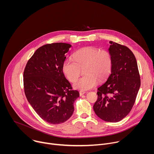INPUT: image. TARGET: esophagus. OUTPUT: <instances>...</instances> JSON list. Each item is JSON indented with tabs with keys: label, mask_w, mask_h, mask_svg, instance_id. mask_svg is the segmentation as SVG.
<instances>
[{
	"label": "esophagus",
	"mask_w": 154,
	"mask_h": 154,
	"mask_svg": "<svg viewBox=\"0 0 154 154\" xmlns=\"http://www.w3.org/2000/svg\"><path fill=\"white\" fill-rule=\"evenodd\" d=\"M86 93L85 92V91H80L79 92V94H80V96H83V94H85Z\"/></svg>",
	"instance_id": "esophagus-1"
}]
</instances>
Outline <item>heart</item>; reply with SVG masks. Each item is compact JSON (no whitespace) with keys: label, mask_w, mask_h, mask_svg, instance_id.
Masks as SVG:
<instances>
[{"label":"heart","mask_w":154,"mask_h":154,"mask_svg":"<svg viewBox=\"0 0 154 154\" xmlns=\"http://www.w3.org/2000/svg\"><path fill=\"white\" fill-rule=\"evenodd\" d=\"M74 59H66L62 65L64 75L71 82L80 75L84 69V77L73 84L75 89L86 91L96 87L99 80L102 81L109 75L112 68V57L106 50H99L94 47H86L77 51Z\"/></svg>","instance_id":"heart-1"}]
</instances>
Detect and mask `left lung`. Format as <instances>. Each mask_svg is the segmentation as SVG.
Returning <instances> with one entry per match:
<instances>
[{"instance_id": "1", "label": "left lung", "mask_w": 154, "mask_h": 154, "mask_svg": "<svg viewBox=\"0 0 154 154\" xmlns=\"http://www.w3.org/2000/svg\"><path fill=\"white\" fill-rule=\"evenodd\" d=\"M112 57L111 74L97 88L93 109L102 120L117 122L131 111L140 90V76L136 58L127 47L109 41Z\"/></svg>"}]
</instances>
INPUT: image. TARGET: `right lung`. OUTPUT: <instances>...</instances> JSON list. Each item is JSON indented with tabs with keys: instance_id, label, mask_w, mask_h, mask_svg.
Returning <instances> with one entry per match:
<instances>
[{
	"instance_id": "obj_1",
	"label": "right lung",
	"mask_w": 154,
	"mask_h": 154,
	"mask_svg": "<svg viewBox=\"0 0 154 154\" xmlns=\"http://www.w3.org/2000/svg\"><path fill=\"white\" fill-rule=\"evenodd\" d=\"M71 46L63 42L44 45L35 51L24 69L27 100L39 117L49 124H61L69 119L79 97L62 70L65 54Z\"/></svg>"
}]
</instances>
